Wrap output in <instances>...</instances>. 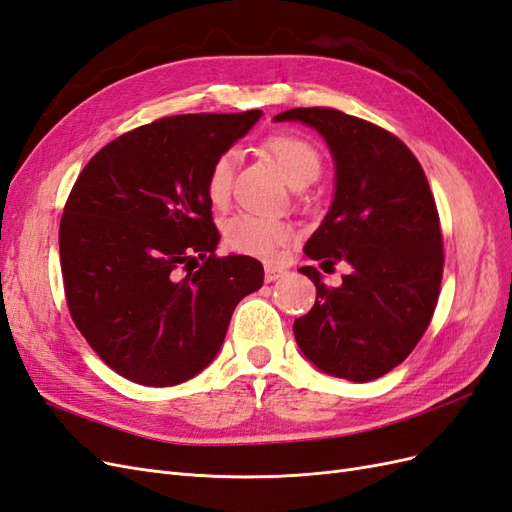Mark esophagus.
Masks as SVG:
<instances>
[{"label": "esophagus", "mask_w": 512, "mask_h": 512, "mask_svg": "<svg viewBox=\"0 0 512 512\" xmlns=\"http://www.w3.org/2000/svg\"><path fill=\"white\" fill-rule=\"evenodd\" d=\"M284 271L277 269V267H265V282H275L277 277H280Z\"/></svg>", "instance_id": "1"}]
</instances>
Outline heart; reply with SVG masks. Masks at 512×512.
I'll return each mask as SVG.
<instances>
[{"label": "heart", "instance_id": "b5f03b06", "mask_svg": "<svg viewBox=\"0 0 512 512\" xmlns=\"http://www.w3.org/2000/svg\"><path fill=\"white\" fill-rule=\"evenodd\" d=\"M265 151L273 158L277 168L292 188H305L320 177L322 158L318 149L307 138L290 132L271 134L265 141ZM237 153H220L209 168L207 175V198L211 205L222 207L228 203L235 179ZM292 239V226L280 220L258 218L250 213H237L224 224V241L235 252L250 254L258 258H273L282 245Z\"/></svg>", "mask_w": 512, "mask_h": 512}]
</instances>
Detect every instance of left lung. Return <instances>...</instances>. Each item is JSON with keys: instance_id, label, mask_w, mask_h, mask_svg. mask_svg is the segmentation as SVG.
Wrapping results in <instances>:
<instances>
[{"instance_id": "1", "label": "left lung", "mask_w": 512, "mask_h": 512, "mask_svg": "<svg viewBox=\"0 0 512 512\" xmlns=\"http://www.w3.org/2000/svg\"><path fill=\"white\" fill-rule=\"evenodd\" d=\"M275 121H301L329 145L335 196L303 252L322 269L346 260L342 286L316 267V303L294 320L301 352L320 371L369 382L397 367L429 327L442 282L436 200L414 153L365 119L335 108H290Z\"/></svg>"}]
</instances>
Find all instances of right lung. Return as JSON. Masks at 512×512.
Returning a JSON list of instances; mask_svg holds the SVG:
<instances>
[{
    "mask_svg": "<svg viewBox=\"0 0 512 512\" xmlns=\"http://www.w3.org/2000/svg\"><path fill=\"white\" fill-rule=\"evenodd\" d=\"M260 117L158 119L102 147L76 179L59 224L66 301L119 376L145 386L194 378L220 352L237 303L262 286L256 258L215 256L207 198L211 164Z\"/></svg>",
    "mask_w": 512,
    "mask_h": 512,
    "instance_id": "right-lung-1",
    "label": "right lung"
}]
</instances>
